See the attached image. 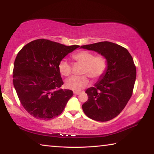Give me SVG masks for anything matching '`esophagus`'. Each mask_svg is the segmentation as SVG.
Masks as SVG:
<instances>
[{
  "instance_id": "obj_1",
  "label": "esophagus",
  "mask_w": 154,
  "mask_h": 154,
  "mask_svg": "<svg viewBox=\"0 0 154 154\" xmlns=\"http://www.w3.org/2000/svg\"><path fill=\"white\" fill-rule=\"evenodd\" d=\"M80 92H74V94H75V95H79V94H80Z\"/></svg>"
}]
</instances>
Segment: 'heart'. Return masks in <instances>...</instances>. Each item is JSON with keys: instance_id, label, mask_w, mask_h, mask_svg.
<instances>
[{"instance_id": "heart-1", "label": "heart", "mask_w": 154, "mask_h": 154, "mask_svg": "<svg viewBox=\"0 0 154 154\" xmlns=\"http://www.w3.org/2000/svg\"><path fill=\"white\" fill-rule=\"evenodd\" d=\"M72 59L77 63L83 64L82 73L86 74L93 79H98L105 74L107 69V60L103 56H95L92 52L82 50L72 56ZM59 71L64 76L71 75L72 66L66 60H62L58 64ZM87 75L72 76L66 81V86L70 90L80 91L87 87L89 79Z\"/></svg>"}]
</instances>
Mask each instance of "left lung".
Here are the masks:
<instances>
[{
	"mask_svg": "<svg viewBox=\"0 0 154 154\" xmlns=\"http://www.w3.org/2000/svg\"><path fill=\"white\" fill-rule=\"evenodd\" d=\"M80 48L97 52L107 60L105 74L85 91L88 99L83 104V111L94 120H111L121 113L132 96L137 75L133 58L126 48L109 41Z\"/></svg>",
	"mask_w": 154,
	"mask_h": 154,
	"instance_id": "obj_1",
	"label": "left lung"
}]
</instances>
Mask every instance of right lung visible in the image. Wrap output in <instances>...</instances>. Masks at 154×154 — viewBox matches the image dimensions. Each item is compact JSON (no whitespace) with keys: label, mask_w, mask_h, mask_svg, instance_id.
<instances>
[{"label":"right lung","mask_w":154,"mask_h":154,"mask_svg":"<svg viewBox=\"0 0 154 154\" xmlns=\"http://www.w3.org/2000/svg\"><path fill=\"white\" fill-rule=\"evenodd\" d=\"M79 47L41 38L26 44L17 54L13 83L21 104L34 118L49 120L63 111L73 92L60 88L64 82L58 64Z\"/></svg>","instance_id":"obj_1"}]
</instances>
